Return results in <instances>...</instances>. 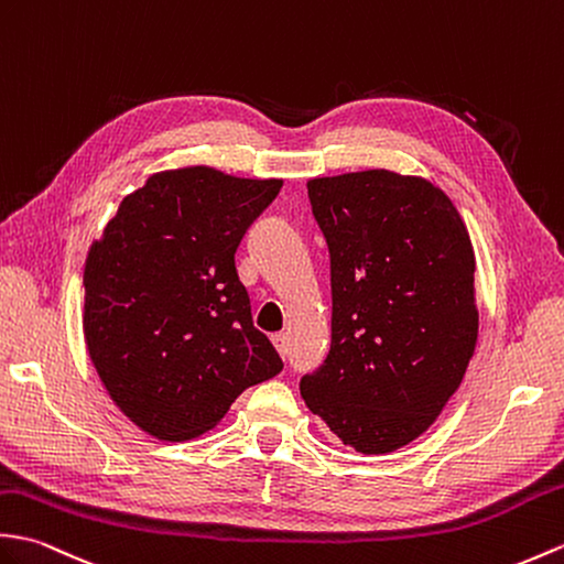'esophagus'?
<instances>
[{
  "label": "esophagus",
  "instance_id": "esophagus-1",
  "mask_svg": "<svg viewBox=\"0 0 564 564\" xmlns=\"http://www.w3.org/2000/svg\"><path fill=\"white\" fill-rule=\"evenodd\" d=\"M271 341H273V346H276L279 356H281V358H285V352H288V336H285L283 332H279V334H273V336H271Z\"/></svg>",
  "mask_w": 564,
  "mask_h": 564
}]
</instances>
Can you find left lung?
<instances>
[{
    "label": "left lung",
    "mask_w": 564,
    "mask_h": 564,
    "mask_svg": "<svg viewBox=\"0 0 564 564\" xmlns=\"http://www.w3.org/2000/svg\"><path fill=\"white\" fill-rule=\"evenodd\" d=\"M332 254V348L300 379L307 409L362 454L417 440L478 341L476 254L430 180L375 167L307 182Z\"/></svg>",
    "instance_id": "left-lung-1"
}]
</instances>
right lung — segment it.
<instances>
[{"mask_svg":"<svg viewBox=\"0 0 564 564\" xmlns=\"http://www.w3.org/2000/svg\"><path fill=\"white\" fill-rule=\"evenodd\" d=\"M281 187L208 165L161 170L90 245L88 356L117 409L149 435L199 437L247 387L283 370L235 269L245 230Z\"/></svg>","mask_w":564,"mask_h":564,"instance_id":"1","label":"right lung"}]
</instances>
